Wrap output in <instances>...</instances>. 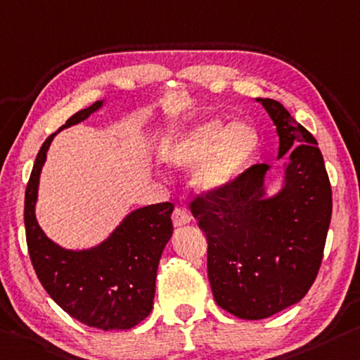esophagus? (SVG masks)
Here are the masks:
<instances>
[{
	"mask_svg": "<svg viewBox=\"0 0 360 360\" xmlns=\"http://www.w3.org/2000/svg\"><path fill=\"white\" fill-rule=\"evenodd\" d=\"M173 224L174 226H184L187 224V222H191V214L189 211H187L186 208H181V207H176L174 211H173Z\"/></svg>",
	"mask_w": 360,
	"mask_h": 360,
	"instance_id": "esophagus-1",
	"label": "esophagus"
}]
</instances>
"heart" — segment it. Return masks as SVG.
<instances>
[{
  "label": "heart",
  "mask_w": 360,
  "mask_h": 360,
  "mask_svg": "<svg viewBox=\"0 0 360 360\" xmlns=\"http://www.w3.org/2000/svg\"><path fill=\"white\" fill-rule=\"evenodd\" d=\"M256 149L258 134L252 128L213 118L165 146L162 158L171 168H191L207 160L197 171L195 182L202 191L216 192L242 173Z\"/></svg>",
  "instance_id": "1"
}]
</instances>
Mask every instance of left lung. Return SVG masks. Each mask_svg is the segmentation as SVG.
<instances>
[{
	"mask_svg": "<svg viewBox=\"0 0 360 360\" xmlns=\"http://www.w3.org/2000/svg\"><path fill=\"white\" fill-rule=\"evenodd\" d=\"M288 152L287 186L262 200L266 163L243 169L229 186L200 191L189 208L208 242L214 301L232 316L259 321L304 298L321 269L332 219V186L317 141L281 102L258 99Z\"/></svg>",
	"mask_w": 360,
	"mask_h": 360,
	"instance_id": "obj_1",
	"label": "left lung"
}]
</instances>
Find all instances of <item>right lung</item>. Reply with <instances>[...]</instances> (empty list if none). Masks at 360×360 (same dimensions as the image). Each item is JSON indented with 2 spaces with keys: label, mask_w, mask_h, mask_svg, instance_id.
<instances>
[{
  "label": "right lung",
  "mask_w": 360,
  "mask_h": 360,
  "mask_svg": "<svg viewBox=\"0 0 360 360\" xmlns=\"http://www.w3.org/2000/svg\"><path fill=\"white\" fill-rule=\"evenodd\" d=\"M101 104L98 101L77 112L62 128L82 122ZM56 133L43 142L25 189L24 222L32 266L51 298L78 322L104 332L133 328L152 311L160 256L173 233L174 205L163 202L133 211L104 243L86 252L57 247L35 219L39 171Z\"/></svg>",
  "instance_id": "right-lung-1"
}]
</instances>
